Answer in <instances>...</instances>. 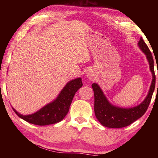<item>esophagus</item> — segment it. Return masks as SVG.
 Here are the masks:
<instances>
[{
	"label": "esophagus",
	"instance_id": "34e87169",
	"mask_svg": "<svg viewBox=\"0 0 158 158\" xmlns=\"http://www.w3.org/2000/svg\"><path fill=\"white\" fill-rule=\"evenodd\" d=\"M87 76L89 77V79L90 80L93 79V78H94V75H93V74L92 73H90V72L87 74Z\"/></svg>",
	"mask_w": 158,
	"mask_h": 158
}]
</instances>
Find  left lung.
<instances>
[{
    "instance_id": "obj_1",
    "label": "left lung",
    "mask_w": 158,
    "mask_h": 158,
    "mask_svg": "<svg viewBox=\"0 0 158 158\" xmlns=\"http://www.w3.org/2000/svg\"><path fill=\"white\" fill-rule=\"evenodd\" d=\"M138 45L146 54L150 65V69L153 74V80L148 94L143 102L135 107L130 109L116 107L109 102L99 85L97 84H93L92 88L94 91L95 98L94 111L95 116L103 126L110 128H121L128 126L142 116L148 109L156 85L154 60L151 51L149 50L142 37L140 38Z\"/></svg>"
}]
</instances>
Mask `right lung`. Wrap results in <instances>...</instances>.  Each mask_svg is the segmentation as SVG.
Instances as JSON below:
<instances>
[{
	"instance_id": "add662e5",
	"label": "right lung",
	"mask_w": 158,
	"mask_h": 158,
	"mask_svg": "<svg viewBox=\"0 0 158 158\" xmlns=\"http://www.w3.org/2000/svg\"><path fill=\"white\" fill-rule=\"evenodd\" d=\"M83 85L81 78L72 80L66 84L56 100L33 114L23 116L13 109L21 118L30 123L37 125H47L62 121L68 113L69 106L75 93Z\"/></svg>"
}]
</instances>
